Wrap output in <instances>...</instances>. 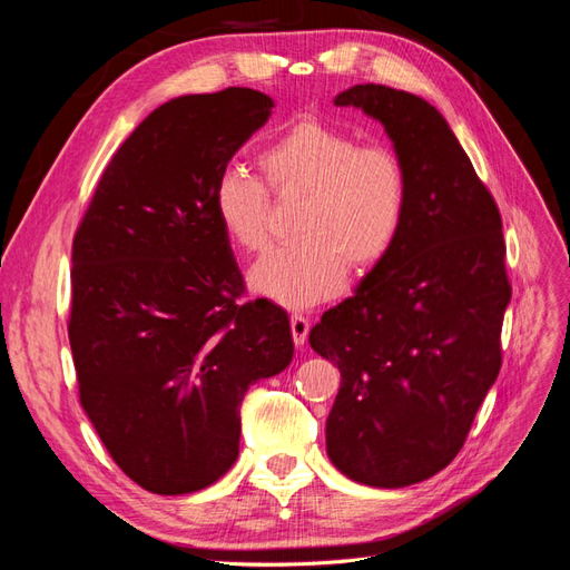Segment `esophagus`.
<instances>
[{"label":"esophagus","mask_w":570,"mask_h":570,"mask_svg":"<svg viewBox=\"0 0 570 570\" xmlns=\"http://www.w3.org/2000/svg\"><path fill=\"white\" fill-rule=\"evenodd\" d=\"M289 331H292V340H295L297 347H304L306 335H308V318L302 314H292L289 316Z\"/></svg>","instance_id":"esophagus-1"}]
</instances>
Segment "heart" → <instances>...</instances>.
Returning a JSON list of instances; mask_svg holds the SVG:
<instances>
[{"label": "heart", "mask_w": 570, "mask_h": 570, "mask_svg": "<svg viewBox=\"0 0 570 570\" xmlns=\"http://www.w3.org/2000/svg\"><path fill=\"white\" fill-rule=\"evenodd\" d=\"M258 170L275 195H302L299 239L273 245L249 268L256 295L285 306H312L337 295L347 278L375 268L402 233L409 178L387 145H358L347 130L306 118L258 151ZM214 214L233 245L254 252L266 243L271 197L245 166L220 168Z\"/></svg>", "instance_id": "obj_1"}]
</instances>
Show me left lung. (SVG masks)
Segmentation results:
<instances>
[{
	"mask_svg": "<svg viewBox=\"0 0 570 570\" xmlns=\"http://www.w3.org/2000/svg\"><path fill=\"white\" fill-rule=\"evenodd\" d=\"M383 124L404 161L400 237L308 333L340 368L327 456L371 488H406L459 454L502 366L511 302L502 216L444 116L425 99L354 85L335 97Z\"/></svg>",
	"mask_w": 570,
	"mask_h": 570,
	"instance_id": "obj_1",
	"label": "left lung"
}]
</instances>
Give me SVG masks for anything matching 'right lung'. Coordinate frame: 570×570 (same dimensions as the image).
<instances>
[{
    "mask_svg": "<svg viewBox=\"0 0 570 570\" xmlns=\"http://www.w3.org/2000/svg\"><path fill=\"white\" fill-rule=\"evenodd\" d=\"M273 99L183 95L118 147L73 239L71 340L80 404L107 452L154 494L209 488L239 452L249 385L295 354L289 318L256 299L212 189Z\"/></svg>",
    "mask_w": 570,
    "mask_h": 570,
    "instance_id": "obj_1",
    "label": "right lung"
}]
</instances>
